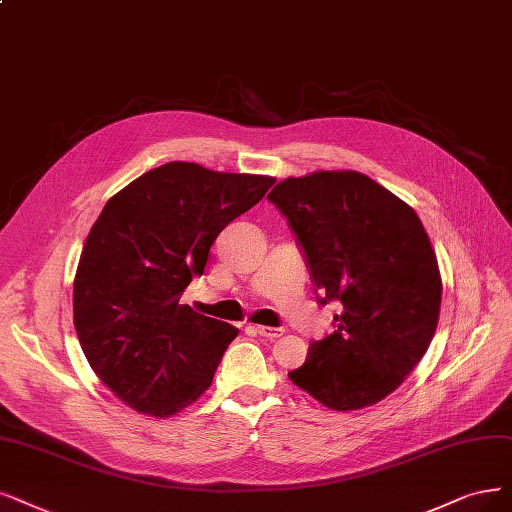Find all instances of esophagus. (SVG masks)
<instances>
[{
	"label": "esophagus",
	"instance_id": "esophagus-1",
	"mask_svg": "<svg viewBox=\"0 0 512 512\" xmlns=\"http://www.w3.org/2000/svg\"><path fill=\"white\" fill-rule=\"evenodd\" d=\"M253 331L261 337H270V339H276L282 335V329L280 327H263V325H255Z\"/></svg>",
	"mask_w": 512,
	"mask_h": 512
}]
</instances>
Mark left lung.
<instances>
[{
  "mask_svg": "<svg viewBox=\"0 0 512 512\" xmlns=\"http://www.w3.org/2000/svg\"><path fill=\"white\" fill-rule=\"evenodd\" d=\"M268 200L295 234L318 304H342L335 331L310 344L291 382L335 411L386 399L439 323L441 274L420 217L354 170L285 179Z\"/></svg>",
  "mask_w": 512,
  "mask_h": 512,
  "instance_id": "1",
  "label": "left lung"
}]
</instances>
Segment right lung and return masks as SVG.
I'll use <instances>...</instances> for the list:
<instances>
[{
	"label": "right lung",
	"instance_id": "obj_1",
	"mask_svg": "<svg viewBox=\"0 0 512 512\" xmlns=\"http://www.w3.org/2000/svg\"><path fill=\"white\" fill-rule=\"evenodd\" d=\"M272 177L168 162L128 183L94 221L73 282V325L92 371L128 407L166 418L213 384L238 329L181 304L227 223Z\"/></svg>",
	"mask_w": 512,
	"mask_h": 512
}]
</instances>
